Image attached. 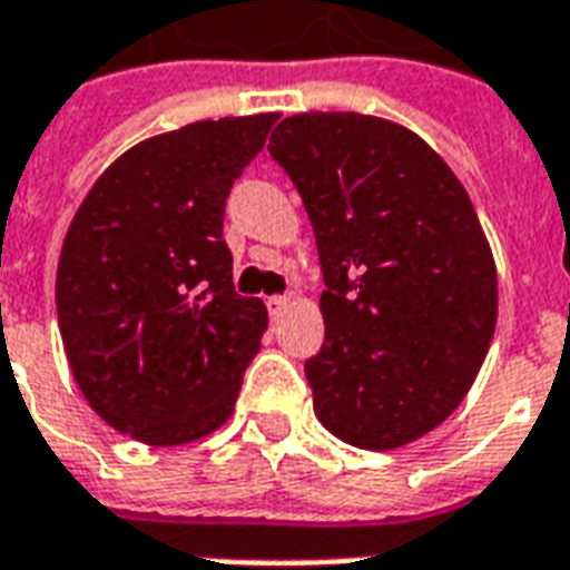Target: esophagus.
<instances>
[{
    "label": "esophagus",
    "instance_id": "1",
    "mask_svg": "<svg viewBox=\"0 0 570 570\" xmlns=\"http://www.w3.org/2000/svg\"><path fill=\"white\" fill-rule=\"evenodd\" d=\"M266 307H268V316L277 320V316L289 307V298H286V295H272V298H266Z\"/></svg>",
    "mask_w": 570,
    "mask_h": 570
}]
</instances>
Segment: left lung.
I'll list each match as a JSON object with an SVG mask.
<instances>
[{"label":"left lung","mask_w":570,"mask_h":570,"mask_svg":"<svg viewBox=\"0 0 570 570\" xmlns=\"http://www.w3.org/2000/svg\"><path fill=\"white\" fill-rule=\"evenodd\" d=\"M320 248L325 343L304 364L340 441L396 450L461 405L497 325V266L452 168L423 138L357 111H304L268 141Z\"/></svg>","instance_id":"1"}]
</instances>
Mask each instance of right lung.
I'll return each instance as SVG.
<instances>
[{
	"label": "right lung",
	"mask_w": 570,
	"mask_h": 570,
	"mask_svg": "<svg viewBox=\"0 0 570 570\" xmlns=\"http://www.w3.org/2000/svg\"><path fill=\"white\" fill-rule=\"evenodd\" d=\"M275 120H197L129 147L67 227V364L88 405L136 441L180 446L230 420L268 313L233 289L224 204Z\"/></svg>",
	"instance_id": "right-lung-1"
}]
</instances>
